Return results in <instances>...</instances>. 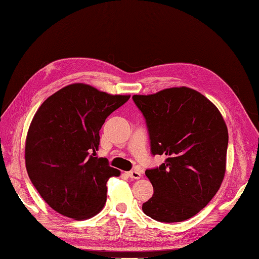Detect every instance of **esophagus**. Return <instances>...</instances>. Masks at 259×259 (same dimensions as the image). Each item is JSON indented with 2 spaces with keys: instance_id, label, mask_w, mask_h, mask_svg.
<instances>
[{
  "instance_id": "esophagus-1",
  "label": "esophagus",
  "mask_w": 259,
  "mask_h": 259,
  "mask_svg": "<svg viewBox=\"0 0 259 259\" xmlns=\"http://www.w3.org/2000/svg\"><path fill=\"white\" fill-rule=\"evenodd\" d=\"M128 177L131 179H140L142 178V173L137 170H134V171L128 172Z\"/></svg>"
}]
</instances>
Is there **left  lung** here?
Returning <instances> with one entry per match:
<instances>
[{"label": "left lung", "instance_id": "1", "mask_svg": "<svg viewBox=\"0 0 259 259\" xmlns=\"http://www.w3.org/2000/svg\"><path fill=\"white\" fill-rule=\"evenodd\" d=\"M148 129L150 152L166 155L145 175L154 188L144 213L158 222H182L207 205L225 173L229 134L213 103L187 87L134 95Z\"/></svg>", "mask_w": 259, "mask_h": 259}]
</instances>
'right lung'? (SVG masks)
Returning <instances> with one entry per match:
<instances>
[{
  "instance_id": "right-lung-1",
  "label": "right lung",
  "mask_w": 259,
  "mask_h": 259,
  "mask_svg": "<svg viewBox=\"0 0 259 259\" xmlns=\"http://www.w3.org/2000/svg\"><path fill=\"white\" fill-rule=\"evenodd\" d=\"M129 98L72 83L37 110L26 139V168L41 198L58 213L84 220L104 207L106 182L120 171L95 156L100 130Z\"/></svg>"
}]
</instances>
